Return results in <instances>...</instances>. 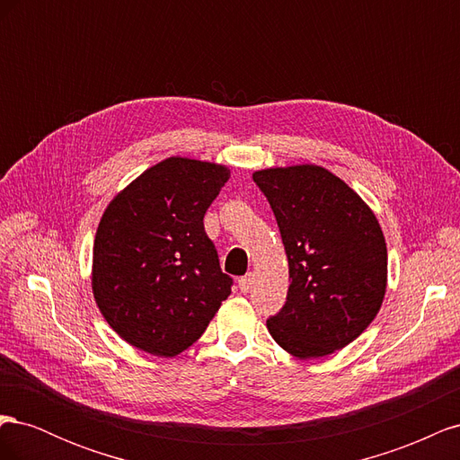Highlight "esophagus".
<instances>
[{
  "instance_id": "obj_1",
  "label": "esophagus",
  "mask_w": 460,
  "mask_h": 460,
  "mask_svg": "<svg viewBox=\"0 0 460 460\" xmlns=\"http://www.w3.org/2000/svg\"><path fill=\"white\" fill-rule=\"evenodd\" d=\"M238 286H240V289L243 291V294H247V291L252 289V286H253V274H245V276H242L240 280H238Z\"/></svg>"
}]
</instances>
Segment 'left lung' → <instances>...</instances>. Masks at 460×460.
I'll list each match as a JSON object with an SVG mask.
<instances>
[{"label": "left lung", "mask_w": 460, "mask_h": 460, "mask_svg": "<svg viewBox=\"0 0 460 460\" xmlns=\"http://www.w3.org/2000/svg\"><path fill=\"white\" fill-rule=\"evenodd\" d=\"M253 182L269 199L286 247V305L267 320L299 358L326 357L367 330L385 294L387 249L374 213L323 166L267 169Z\"/></svg>", "instance_id": "left-lung-1"}]
</instances>
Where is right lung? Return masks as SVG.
Listing matches in <instances>:
<instances>
[{
  "instance_id": "obj_1",
  "label": "right lung",
  "mask_w": 460,
  "mask_h": 460,
  "mask_svg": "<svg viewBox=\"0 0 460 460\" xmlns=\"http://www.w3.org/2000/svg\"><path fill=\"white\" fill-rule=\"evenodd\" d=\"M230 172L171 157L109 203L93 243L97 307L122 340L159 357L196 343L234 286L203 217Z\"/></svg>"
}]
</instances>
